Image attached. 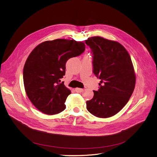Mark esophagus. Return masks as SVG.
<instances>
[{
    "label": "esophagus",
    "mask_w": 157,
    "mask_h": 157,
    "mask_svg": "<svg viewBox=\"0 0 157 157\" xmlns=\"http://www.w3.org/2000/svg\"><path fill=\"white\" fill-rule=\"evenodd\" d=\"M75 91L77 92V93H82V92L83 91V89H80V88H76Z\"/></svg>",
    "instance_id": "esophagus-1"
}]
</instances>
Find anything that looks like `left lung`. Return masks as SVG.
Returning <instances> with one entry per match:
<instances>
[{
    "label": "left lung",
    "instance_id": "obj_1",
    "mask_svg": "<svg viewBox=\"0 0 157 157\" xmlns=\"http://www.w3.org/2000/svg\"><path fill=\"white\" fill-rule=\"evenodd\" d=\"M86 44L93 54V73L101 81L87 109L99 118L111 117L125 106L136 84L133 64L127 50L118 42L96 36Z\"/></svg>",
    "mask_w": 157,
    "mask_h": 157
}]
</instances>
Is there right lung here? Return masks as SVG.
I'll return each instance as SVG.
<instances>
[{
	"mask_svg": "<svg viewBox=\"0 0 157 157\" xmlns=\"http://www.w3.org/2000/svg\"><path fill=\"white\" fill-rule=\"evenodd\" d=\"M85 49L82 42L59 39L43 42L31 52L23 68V83L28 97L39 111L54 115L66 108L71 90L61 82L65 64Z\"/></svg>",
	"mask_w": 157,
	"mask_h": 157,
	"instance_id": "obj_1",
	"label": "right lung"
}]
</instances>
